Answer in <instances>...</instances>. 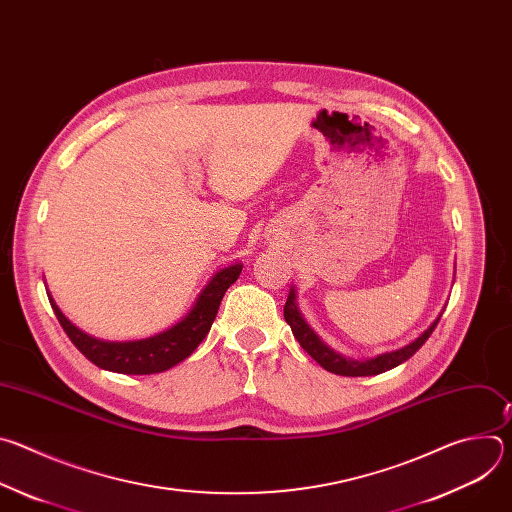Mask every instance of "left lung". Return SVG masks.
<instances>
[{"instance_id":"1","label":"left lung","mask_w":512,"mask_h":512,"mask_svg":"<svg viewBox=\"0 0 512 512\" xmlns=\"http://www.w3.org/2000/svg\"><path fill=\"white\" fill-rule=\"evenodd\" d=\"M283 316H285V322L291 326V332H294V336L298 338L300 346L320 364V367H324L326 371H330L334 375H340V377H371V375H381L385 371H391V369L399 367L401 362L411 358L425 344V340L431 336L437 322H440V318H442V314H440V318H437L419 338H415L411 344H407L399 350L385 352V354H379V356L369 358V360H350V358L340 356L332 348H328L316 336V332L308 326V322L302 318V314L298 310L294 289H289V296H287V302H285V308H283Z\"/></svg>"}]
</instances>
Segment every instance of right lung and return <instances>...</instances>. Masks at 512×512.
<instances>
[{
  "label": "right lung",
  "mask_w": 512,
  "mask_h": 512,
  "mask_svg": "<svg viewBox=\"0 0 512 512\" xmlns=\"http://www.w3.org/2000/svg\"><path fill=\"white\" fill-rule=\"evenodd\" d=\"M241 269L243 265L235 263L214 273L206 287L200 291L192 310L178 324L143 340L109 342L93 338L79 330L72 322H68V318L58 310L50 294L48 300L70 342L75 344L93 364H97L99 369L121 375H154L172 369L174 364L182 362L198 348V344L206 338L216 318L225 291L239 279Z\"/></svg>",
  "instance_id": "right-lung-1"
}]
</instances>
